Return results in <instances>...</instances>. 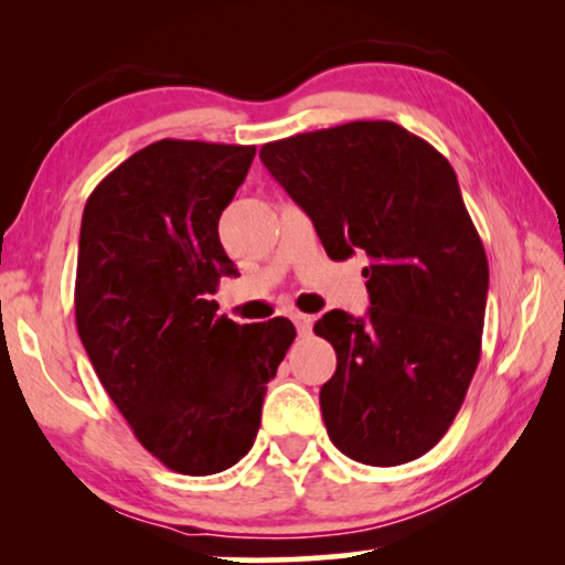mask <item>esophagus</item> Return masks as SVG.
Listing matches in <instances>:
<instances>
[{"label":"esophagus","instance_id":"1","mask_svg":"<svg viewBox=\"0 0 565 565\" xmlns=\"http://www.w3.org/2000/svg\"><path fill=\"white\" fill-rule=\"evenodd\" d=\"M291 321H294V327H296V331H299V333H309L311 327H313V319L306 317V313H301V311H294L291 313Z\"/></svg>","mask_w":565,"mask_h":565}]
</instances>
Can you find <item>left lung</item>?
Instances as JSON below:
<instances>
[{
    "mask_svg": "<svg viewBox=\"0 0 565 565\" xmlns=\"http://www.w3.org/2000/svg\"><path fill=\"white\" fill-rule=\"evenodd\" d=\"M259 157L331 259L366 254L371 309L313 331L337 351L321 416L343 456L398 466L441 441L481 359L489 262L454 167L394 121L269 141Z\"/></svg>",
    "mask_w": 565,
    "mask_h": 565,
    "instance_id": "8db88e82",
    "label": "left lung"
}]
</instances>
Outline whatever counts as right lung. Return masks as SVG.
I'll use <instances>...</instances> for the list:
<instances>
[{"mask_svg": "<svg viewBox=\"0 0 565 565\" xmlns=\"http://www.w3.org/2000/svg\"><path fill=\"white\" fill-rule=\"evenodd\" d=\"M256 147L161 139L99 181L84 206L74 313L134 436L177 473L212 476L248 454L266 384L296 329L244 323L212 301L234 262L218 216Z\"/></svg>", "mask_w": 565, "mask_h": 565, "instance_id": "1", "label": "right lung"}]
</instances>
